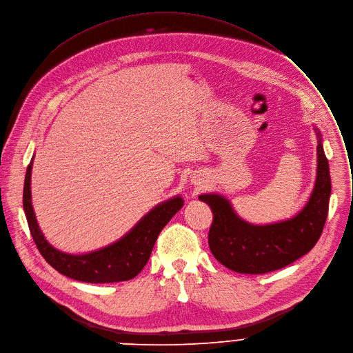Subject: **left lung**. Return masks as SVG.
<instances>
[{
	"mask_svg": "<svg viewBox=\"0 0 353 353\" xmlns=\"http://www.w3.org/2000/svg\"><path fill=\"white\" fill-rule=\"evenodd\" d=\"M314 130L318 141L316 177L307 204L294 216L258 225L241 218L225 196H199L214 215L208 245L219 263L238 273L262 274L293 263L318 242L328 215L331 176L321 134L315 126Z\"/></svg>",
	"mask_w": 353,
	"mask_h": 353,
	"instance_id": "obj_1",
	"label": "left lung"
}]
</instances>
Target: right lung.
I'll list each match as a JSON object with an SVG mask.
<instances>
[{"mask_svg": "<svg viewBox=\"0 0 353 353\" xmlns=\"http://www.w3.org/2000/svg\"><path fill=\"white\" fill-rule=\"evenodd\" d=\"M32 165L34 157L30 159L23 183V211L30 235L45 261L53 269L79 281L117 283L134 279L148 263L160 231L184 205L181 196H174L154 205L115 242L87 253H66L48 242L38 223L30 193Z\"/></svg>", "mask_w": 353, "mask_h": 353, "instance_id": "1", "label": "right lung"}]
</instances>
